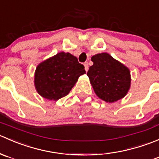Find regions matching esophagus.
<instances>
[{"label": "esophagus", "instance_id": "esophagus-1", "mask_svg": "<svg viewBox=\"0 0 159 159\" xmlns=\"http://www.w3.org/2000/svg\"><path fill=\"white\" fill-rule=\"evenodd\" d=\"M84 69H85L86 71H88V70H89V64H88V62H85V63L84 64Z\"/></svg>", "mask_w": 159, "mask_h": 159}]
</instances>
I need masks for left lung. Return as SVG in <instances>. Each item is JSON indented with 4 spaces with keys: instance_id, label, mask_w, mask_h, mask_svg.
<instances>
[{
    "instance_id": "obj_1",
    "label": "left lung",
    "mask_w": 159,
    "mask_h": 159,
    "mask_svg": "<svg viewBox=\"0 0 159 159\" xmlns=\"http://www.w3.org/2000/svg\"><path fill=\"white\" fill-rule=\"evenodd\" d=\"M91 61L87 75L96 95L109 103L123 98L131 87L129 68L106 52L92 56Z\"/></svg>"
}]
</instances>
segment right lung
<instances>
[{
	"label": "right lung",
	"mask_w": 159,
	"mask_h": 159,
	"mask_svg": "<svg viewBox=\"0 0 159 159\" xmlns=\"http://www.w3.org/2000/svg\"><path fill=\"white\" fill-rule=\"evenodd\" d=\"M85 73L84 65L75 56L62 51L37 66L34 82L41 97L57 101L68 95L78 78Z\"/></svg>",
	"instance_id": "right-lung-1"
}]
</instances>
